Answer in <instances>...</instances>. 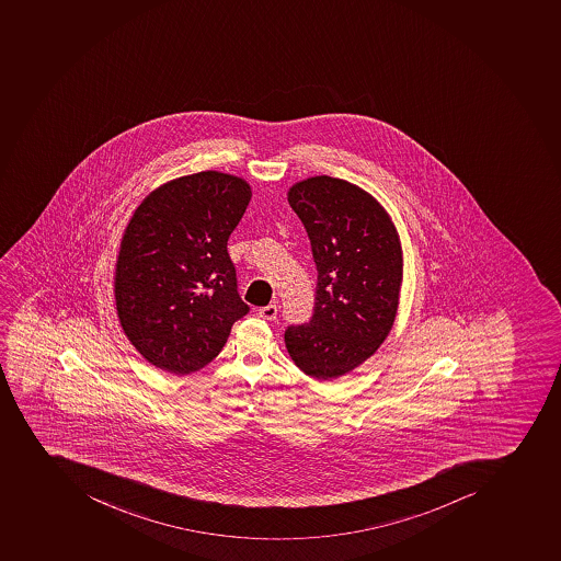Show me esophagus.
<instances>
[{
    "mask_svg": "<svg viewBox=\"0 0 561 561\" xmlns=\"http://www.w3.org/2000/svg\"><path fill=\"white\" fill-rule=\"evenodd\" d=\"M259 316L265 320H274L278 316V306L274 305V302L273 305L264 306V308H260Z\"/></svg>",
    "mask_w": 561,
    "mask_h": 561,
    "instance_id": "1",
    "label": "esophagus"
}]
</instances>
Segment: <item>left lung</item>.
<instances>
[{
  "label": "left lung",
  "instance_id": "left-lung-1",
  "mask_svg": "<svg viewBox=\"0 0 561 561\" xmlns=\"http://www.w3.org/2000/svg\"><path fill=\"white\" fill-rule=\"evenodd\" d=\"M317 267L310 320L285 329L287 351L306 376L336 377L362 365L393 325L402 250L385 209L357 185L311 176L288 191Z\"/></svg>",
  "mask_w": 561,
  "mask_h": 561
}]
</instances>
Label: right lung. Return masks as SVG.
<instances>
[{"mask_svg": "<svg viewBox=\"0 0 561 561\" xmlns=\"http://www.w3.org/2000/svg\"><path fill=\"white\" fill-rule=\"evenodd\" d=\"M251 190L242 179L199 172L161 185L127 225L116 262V311L139 354L184 376L221 352L250 311L227 244Z\"/></svg>", "mask_w": 561, "mask_h": 561, "instance_id": "1", "label": "right lung"}]
</instances>
